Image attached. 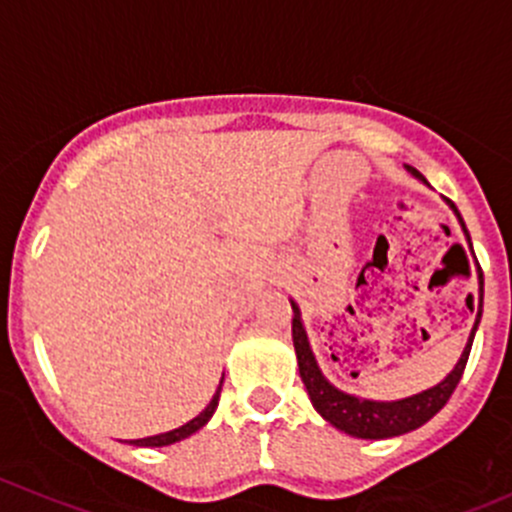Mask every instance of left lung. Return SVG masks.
<instances>
[{"label":"left lung","instance_id":"1","mask_svg":"<svg viewBox=\"0 0 512 512\" xmlns=\"http://www.w3.org/2000/svg\"><path fill=\"white\" fill-rule=\"evenodd\" d=\"M411 175L416 180H421L423 185H428V180L418 173L416 168L406 165ZM451 205L453 215L458 218V223L463 227V235H466L468 245H471V235H468L466 223H463L461 213H458L456 205L451 200H446ZM473 247V245H471ZM292 304V342H294V354H297V366L299 376L304 381V389H307L309 401L317 409V414L324 421L332 423L339 431L349 433L354 438H371V441H379V438H394L401 433H409L414 428L423 426L426 421H431L438 411L446 406V401L451 399V394L456 391L458 381H461L463 369H466L468 354H471L473 337H476V329L480 324V314H483V272L478 270V307H476V322H473L471 334H468V342L463 347L461 359L456 361L448 376L443 381H438L436 386L426 391H418L414 396H406V399L396 401H374V399H361V396L347 394V391L337 389L327 376L319 369L317 359H314L312 347H309L307 329L302 324V312H299V304L294 299H289Z\"/></svg>","mask_w":512,"mask_h":512}]
</instances>
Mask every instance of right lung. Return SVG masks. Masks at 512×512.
Segmentation results:
<instances>
[{"instance_id": "1", "label": "right lung", "mask_w": 512, "mask_h": 512, "mask_svg": "<svg viewBox=\"0 0 512 512\" xmlns=\"http://www.w3.org/2000/svg\"><path fill=\"white\" fill-rule=\"evenodd\" d=\"M220 391H223V379H220V386L218 391L213 394V399H210V404L205 406L203 411H200L198 416L193 418V421L183 423V426L173 428V431H165V433H158V436H148V438H136V441H131L133 446H146V448H160V446H170V443H178L183 441V438L193 436L195 431H200V428L205 426V423L210 421L215 414V409H218V401H220Z\"/></svg>"}]
</instances>
